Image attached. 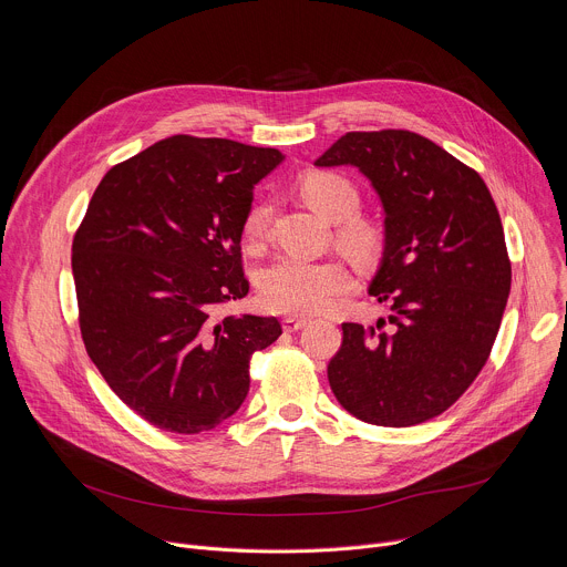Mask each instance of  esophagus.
<instances>
[{
    "instance_id": "obj_1",
    "label": "esophagus",
    "mask_w": 567,
    "mask_h": 567,
    "mask_svg": "<svg viewBox=\"0 0 567 567\" xmlns=\"http://www.w3.org/2000/svg\"><path fill=\"white\" fill-rule=\"evenodd\" d=\"M305 326H307V318L287 316V318L282 320V330H285V332H298V330H302Z\"/></svg>"
}]
</instances>
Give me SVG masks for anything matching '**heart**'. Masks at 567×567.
I'll list each match as a JSON object with an SVG mask.
<instances>
[{"instance_id":"heart-1","label":"heart","mask_w":567,"mask_h":567,"mask_svg":"<svg viewBox=\"0 0 567 567\" xmlns=\"http://www.w3.org/2000/svg\"><path fill=\"white\" fill-rule=\"evenodd\" d=\"M302 199L326 219L337 224V241L354 258H370L379 247L377 230L354 219L359 208V190L339 173L318 171L300 179ZM271 221V204L256 202L241 221V235L251 247L265 241ZM352 287L348 267L339 260H307L282 256L260 271L258 291L267 309L285 316H313L337 305Z\"/></svg>"}]
</instances>
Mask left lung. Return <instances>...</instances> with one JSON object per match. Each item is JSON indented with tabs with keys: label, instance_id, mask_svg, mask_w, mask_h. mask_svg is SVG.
I'll use <instances>...</instances> for the list:
<instances>
[{
	"label": "left lung",
	"instance_id": "1",
	"mask_svg": "<svg viewBox=\"0 0 567 567\" xmlns=\"http://www.w3.org/2000/svg\"><path fill=\"white\" fill-rule=\"evenodd\" d=\"M316 166H354L385 219L370 296L390 305L388 330L343 322L328 365L341 406L374 426L442 415L487 363L512 289V262L482 177L409 130L348 132Z\"/></svg>",
	"mask_w": 567,
	"mask_h": 567
}]
</instances>
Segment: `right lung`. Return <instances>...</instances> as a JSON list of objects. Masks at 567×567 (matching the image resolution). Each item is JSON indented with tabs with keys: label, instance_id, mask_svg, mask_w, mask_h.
Listing matches in <instances>:
<instances>
[{
	"label": "right lung",
	"instance_id": "right-lung-1",
	"mask_svg": "<svg viewBox=\"0 0 567 567\" xmlns=\"http://www.w3.org/2000/svg\"><path fill=\"white\" fill-rule=\"evenodd\" d=\"M276 147L177 134L116 164L80 221L71 269L85 348L116 396L147 424L197 435L249 392L254 352L276 318L217 316L249 293L241 221Z\"/></svg>",
	"mask_w": 567,
	"mask_h": 567
}]
</instances>
